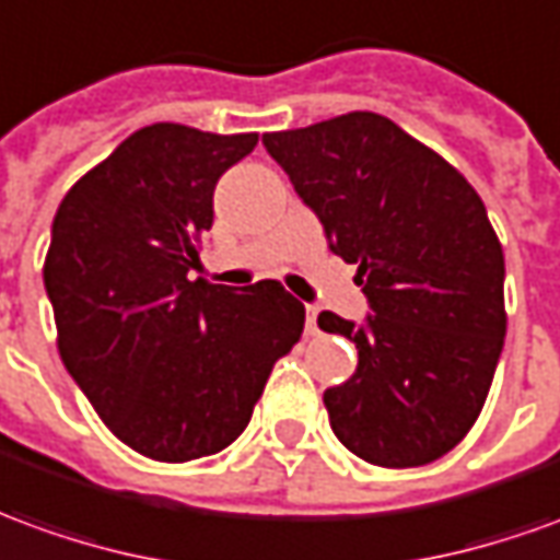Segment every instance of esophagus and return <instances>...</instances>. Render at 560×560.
Returning a JSON list of instances; mask_svg holds the SVG:
<instances>
[{"label":"esophagus","instance_id":"esophagus-1","mask_svg":"<svg viewBox=\"0 0 560 560\" xmlns=\"http://www.w3.org/2000/svg\"><path fill=\"white\" fill-rule=\"evenodd\" d=\"M306 334H318V312H315V306H306Z\"/></svg>","mask_w":560,"mask_h":560}]
</instances>
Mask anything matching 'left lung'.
<instances>
[{
  "instance_id": "left-lung-1",
  "label": "left lung",
  "mask_w": 560,
  "mask_h": 560,
  "mask_svg": "<svg viewBox=\"0 0 560 560\" xmlns=\"http://www.w3.org/2000/svg\"><path fill=\"white\" fill-rule=\"evenodd\" d=\"M264 148L358 264L361 324L320 312L358 346L354 375L324 390L336 440L375 467H421L452 452L498 370L503 248L467 178L373 112L267 132Z\"/></svg>"
}]
</instances>
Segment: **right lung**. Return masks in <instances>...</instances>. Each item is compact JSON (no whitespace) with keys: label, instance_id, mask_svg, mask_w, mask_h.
Returning a JSON list of instances; mask_svg holds the SVG:
<instances>
[{"label":"right lung","instance_id":"obj_1","mask_svg":"<svg viewBox=\"0 0 560 560\" xmlns=\"http://www.w3.org/2000/svg\"><path fill=\"white\" fill-rule=\"evenodd\" d=\"M254 144L257 132L142 127L54 214L45 291L62 363L117 440L154 460L233 443L303 334L306 308L279 281L236 291L187 279L214 185Z\"/></svg>","mask_w":560,"mask_h":560}]
</instances>
